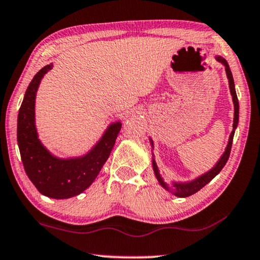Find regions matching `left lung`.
I'll use <instances>...</instances> for the list:
<instances>
[{
    "label": "left lung",
    "instance_id": "obj_1",
    "mask_svg": "<svg viewBox=\"0 0 260 260\" xmlns=\"http://www.w3.org/2000/svg\"><path fill=\"white\" fill-rule=\"evenodd\" d=\"M215 60H217L218 62H220V63L225 67L226 76H228V80H229L230 92H231V95H232L233 107H235V118H233V129L231 132V134H230V139H229L228 146H226L225 152L222 153V155L220 156V159L218 160L217 164H215V165L212 167L210 171L205 172L204 174L199 175V177H197L196 179H193V180H191V181H186V182L172 181V184H171L172 188H171L170 186H168L167 182H165V180H164V178L161 177V175H160V171H159L158 166H156V162H155L154 158H152V166H153V171H154L156 180H158L159 184L161 185L162 187L166 189V191L171 192L172 194H174L175 197H179V198H186V197H189V196L194 194V193L198 192L199 189H202L205 185H207L208 182H210L212 179H213L215 175H217L219 172L222 170V167H224L225 164L228 162L230 153H231L233 137H235V132H236L237 126H238V121H239V102H238V98H237V93H236V88H235V81H233V76H232L231 69H230V66L228 63V61H226L225 58L221 57V56H215ZM149 142H151L152 148H154V144H153V140H152L151 138H149ZM152 156H154V154H153V153H152Z\"/></svg>",
    "mask_w": 260,
    "mask_h": 260
}]
</instances>
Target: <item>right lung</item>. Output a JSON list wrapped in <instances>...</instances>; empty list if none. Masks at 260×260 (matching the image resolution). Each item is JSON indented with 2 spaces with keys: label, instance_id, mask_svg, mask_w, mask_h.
I'll list each match as a JSON object with an SVG mask.
<instances>
[{
  "label": "right lung",
  "instance_id": "add662e5",
  "mask_svg": "<svg viewBox=\"0 0 260 260\" xmlns=\"http://www.w3.org/2000/svg\"><path fill=\"white\" fill-rule=\"evenodd\" d=\"M53 63L36 73L25 90L17 116V144L24 171L41 194L53 199H68L93 184L115 144L121 122L111 123L92 149L81 156L58 158L39 139L35 126V99L40 82Z\"/></svg>",
  "mask_w": 260,
  "mask_h": 260
}]
</instances>
